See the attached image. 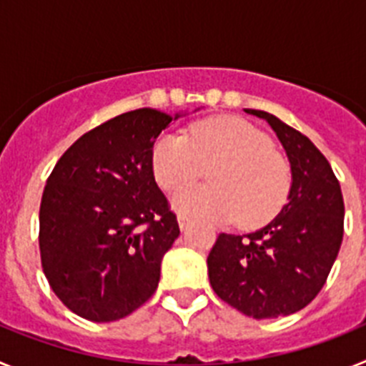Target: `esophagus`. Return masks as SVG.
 <instances>
[{"instance_id":"esophagus-1","label":"esophagus","mask_w":366,"mask_h":366,"mask_svg":"<svg viewBox=\"0 0 366 366\" xmlns=\"http://www.w3.org/2000/svg\"><path fill=\"white\" fill-rule=\"evenodd\" d=\"M177 222H179V229H181V231H185V229L189 227V222H187V219L183 218V216H179V219H177Z\"/></svg>"}]
</instances>
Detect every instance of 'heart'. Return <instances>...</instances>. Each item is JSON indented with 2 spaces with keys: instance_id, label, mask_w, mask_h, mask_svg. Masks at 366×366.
Listing matches in <instances>:
<instances>
[{
  "instance_id": "1",
  "label": "heart",
  "mask_w": 366,
  "mask_h": 366,
  "mask_svg": "<svg viewBox=\"0 0 366 366\" xmlns=\"http://www.w3.org/2000/svg\"><path fill=\"white\" fill-rule=\"evenodd\" d=\"M157 185L176 192L209 170L212 185L181 190L176 212L196 222L223 223L238 218L258 227L286 203L292 172L264 132L236 117H216L190 126L183 135H163L152 148Z\"/></svg>"
}]
</instances>
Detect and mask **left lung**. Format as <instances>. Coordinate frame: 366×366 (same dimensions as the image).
I'll list each match as a JSON object with an SVG mask.
<instances>
[{"label":"left lung","instance_id":"left-lung-1","mask_svg":"<svg viewBox=\"0 0 366 366\" xmlns=\"http://www.w3.org/2000/svg\"><path fill=\"white\" fill-rule=\"evenodd\" d=\"M292 164L287 203L266 227L222 234L207 257L209 280L222 300L254 319L290 315L321 292L345 232L341 185L328 159L306 135L260 109Z\"/></svg>","mask_w":366,"mask_h":366}]
</instances>
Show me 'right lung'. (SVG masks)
<instances>
[{"mask_svg": "<svg viewBox=\"0 0 366 366\" xmlns=\"http://www.w3.org/2000/svg\"><path fill=\"white\" fill-rule=\"evenodd\" d=\"M177 117L141 108L109 119L76 139L47 179L41 267L54 295L87 321H119L157 290L179 225L155 183L152 148Z\"/></svg>", "mask_w": 366, "mask_h": 366, "instance_id": "add662e5", "label": "right lung"}]
</instances>
